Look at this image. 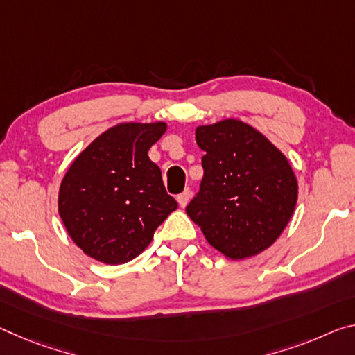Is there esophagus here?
Here are the masks:
<instances>
[{
	"mask_svg": "<svg viewBox=\"0 0 355 355\" xmlns=\"http://www.w3.org/2000/svg\"><path fill=\"white\" fill-rule=\"evenodd\" d=\"M189 199H191V191L189 189H184L182 194L177 196V202H178V205L182 207V208H184V207L188 205Z\"/></svg>",
	"mask_w": 355,
	"mask_h": 355,
	"instance_id": "esophagus-1",
	"label": "esophagus"
}]
</instances>
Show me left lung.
Wrapping results in <instances>:
<instances>
[{"label":"left lung","mask_w":355,"mask_h":355,"mask_svg":"<svg viewBox=\"0 0 355 355\" xmlns=\"http://www.w3.org/2000/svg\"><path fill=\"white\" fill-rule=\"evenodd\" d=\"M205 151L200 191L187 207L205 240L240 261L270 248L294 215L299 183L288 157L237 118L196 128Z\"/></svg>","instance_id":"left-lung-1"}]
</instances>
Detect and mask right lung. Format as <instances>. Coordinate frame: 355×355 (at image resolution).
Masks as SVG:
<instances>
[{
  "mask_svg": "<svg viewBox=\"0 0 355 355\" xmlns=\"http://www.w3.org/2000/svg\"><path fill=\"white\" fill-rule=\"evenodd\" d=\"M164 121L118 123L80 151L60 184L58 213L87 256L109 266L137 257L177 210L148 150Z\"/></svg>",
  "mask_w": 355,
  "mask_h": 355,
  "instance_id": "1",
  "label": "right lung"
}]
</instances>
